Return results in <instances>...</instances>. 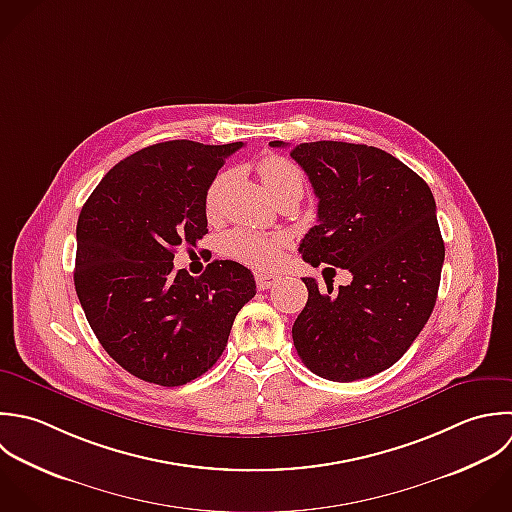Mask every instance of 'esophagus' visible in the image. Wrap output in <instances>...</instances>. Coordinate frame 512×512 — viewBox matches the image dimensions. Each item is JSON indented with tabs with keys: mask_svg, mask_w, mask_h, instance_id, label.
Returning a JSON list of instances; mask_svg holds the SVG:
<instances>
[{
	"mask_svg": "<svg viewBox=\"0 0 512 512\" xmlns=\"http://www.w3.org/2000/svg\"><path fill=\"white\" fill-rule=\"evenodd\" d=\"M255 281H257V287L261 291H265V289H271L279 281V277L277 275H269V273H257Z\"/></svg>",
	"mask_w": 512,
	"mask_h": 512,
	"instance_id": "obj_1",
	"label": "esophagus"
}]
</instances>
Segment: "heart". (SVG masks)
<instances>
[{"label": "heart", "instance_id": "b5f03b06", "mask_svg": "<svg viewBox=\"0 0 512 512\" xmlns=\"http://www.w3.org/2000/svg\"><path fill=\"white\" fill-rule=\"evenodd\" d=\"M259 177L267 193L277 199L287 193H303L305 177L301 169L279 155H267L257 165ZM227 175H217L207 193H205V211L213 213L217 209V201L221 195V189L225 185ZM285 247V237L281 235H263L249 229H233L223 237V251L231 259L245 263L255 269H273L281 261V251Z\"/></svg>", "mask_w": 512, "mask_h": 512}]
</instances>
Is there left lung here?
Masks as SVG:
<instances>
[{
  "label": "left lung",
  "instance_id": "1",
  "mask_svg": "<svg viewBox=\"0 0 512 512\" xmlns=\"http://www.w3.org/2000/svg\"><path fill=\"white\" fill-rule=\"evenodd\" d=\"M291 157L319 197V225L299 253L353 275L335 293L333 281L323 293L303 279L309 299L293 325L295 349L323 379L373 377L407 353L433 313L445 261L435 197L413 169L371 145L313 141Z\"/></svg>",
  "mask_w": 512,
  "mask_h": 512
}]
</instances>
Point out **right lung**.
Segmentation results:
<instances>
[{"mask_svg": "<svg viewBox=\"0 0 512 512\" xmlns=\"http://www.w3.org/2000/svg\"><path fill=\"white\" fill-rule=\"evenodd\" d=\"M239 147L189 139L143 147L99 181L79 213V303L107 355L141 381L179 387L209 371L257 293L237 261H213L199 277L173 269L175 249L207 233L205 193Z\"/></svg>", "mask_w": 512, "mask_h": 512, "instance_id": "right-lung-1", "label": "right lung"}]
</instances>
